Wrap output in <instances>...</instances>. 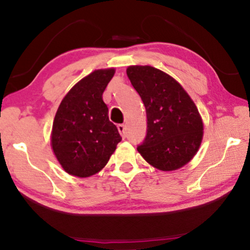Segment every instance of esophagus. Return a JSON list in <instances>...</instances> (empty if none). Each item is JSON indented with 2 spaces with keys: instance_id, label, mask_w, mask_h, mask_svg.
I'll return each instance as SVG.
<instances>
[{
  "instance_id": "obj_1",
  "label": "esophagus",
  "mask_w": 250,
  "mask_h": 250,
  "mask_svg": "<svg viewBox=\"0 0 250 250\" xmlns=\"http://www.w3.org/2000/svg\"><path fill=\"white\" fill-rule=\"evenodd\" d=\"M117 128H118V132H120L122 137H125V136H126V133H125L126 127H125V125H124V124L117 125Z\"/></svg>"
}]
</instances>
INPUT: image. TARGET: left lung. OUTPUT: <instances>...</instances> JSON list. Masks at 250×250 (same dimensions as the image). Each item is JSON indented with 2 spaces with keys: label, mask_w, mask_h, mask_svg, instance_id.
<instances>
[{
  "label": "left lung",
  "mask_w": 250,
  "mask_h": 250,
  "mask_svg": "<svg viewBox=\"0 0 250 250\" xmlns=\"http://www.w3.org/2000/svg\"><path fill=\"white\" fill-rule=\"evenodd\" d=\"M128 79L140 95L147 134L137 151L160 171H175L193 159L203 138L198 107L176 80L152 66H129Z\"/></svg>",
  "instance_id": "obj_1"
}]
</instances>
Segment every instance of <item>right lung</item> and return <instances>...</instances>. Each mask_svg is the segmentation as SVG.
<instances>
[{
    "label": "right lung",
    "instance_id": "add662e5",
    "mask_svg": "<svg viewBox=\"0 0 250 250\" xmlns=\"http://www.w3.org/2000/svg\"><path fill=\"white\" fill-rule=\"evenodd\" d=\"M115 68L97 69L68 91L53 120L51 148L68 174L88 178L102 171L122 141L109 122L103 93Z\"/></svg>",
    "mask_w": 250,
    "mask_h": 250
}]
</instances>
